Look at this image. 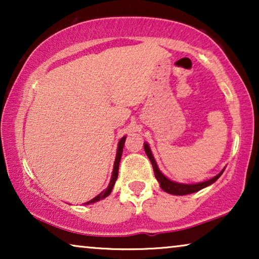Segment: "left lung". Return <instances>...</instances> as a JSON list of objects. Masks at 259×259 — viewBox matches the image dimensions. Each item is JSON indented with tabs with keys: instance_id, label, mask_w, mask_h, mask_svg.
Listing matches in <instances>:
<instances>
[{
	"instance_id": "1",
	"label": "left lung",
	"mask_w": 259,
	"mask_h": 259,
	"mask_svg": "<svg viewBox=\"0 0 259 259\" xmlns=\"http://www.w3.org/2000/svg\"><path fill=\"white\" fill-rule=\"evenodd\" d=\"M144 148H145V152H146L148 159H150L152 162V166H153L154 176H155V178H157L158 183L160 184L161 190L169 194H173V196H185V194L198 192V191H200V190L205 189V187L212 185V184H213L215 180H217L219 177L223 175V172H224V169H225V167H224L221 172L218 173L217 176H214L213 178H211L208 180H205V182H200V183H196V184L177 183V182H173V180H171V179H168L167 177H166L164 173L159 169L157 161H155L153 154H152L150 145H148L147 143H144Z\"/></svg>"
}]
</instances>
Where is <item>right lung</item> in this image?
Masks as SVG:
<instances>
[{
	"instance_id": "obj_1",
	"label": "right lung",
	"mask_w": 259,
	"mask_h": 259,
	"mask_svg": "<svg viewBox=\"0 0 259 259\" xmlns=\"http://www.w3.org/2000/svg\"><path fill=\"white\" fill-rule=\"evenodd\" d=\"M125 140H126V137H122L121 139L119 140L118 143V150H116V157H115V161H114V166H113V172H112V177H111V180H109V184L107 186V189L102 191L101 193H99L97 197H94L93 199L87 201V203H84V205H90V204H93V203H97V201L101 200V199H105L106 197H108L109 194H111L113 187H114V184L116 182V179H118V173H119V164H120V159H121V155H122V148H123V144H125Z\"/></svg>"
}]
</instances>
